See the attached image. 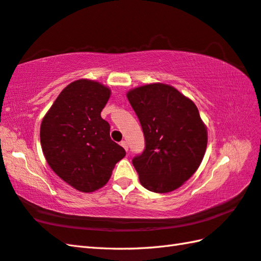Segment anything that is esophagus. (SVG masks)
<instances>
[{"instance_id":"obj_1","label":"esophagus","mask_w":261,"mask_h":261,"mask_svg":"<svg viewBox=\"0 0 261 261\" xmlns=\"http://www.w3.org/2000/svg\"><path fill=\"white\" fill-rule=\"evenodd\" d=\"M120 145L124 148V150H125V151H127V142H126L125 140H122Z\"/></svg>"}]
</instances>
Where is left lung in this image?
Returning a JSON list of instances; mask_svg holds the SVG:
<instances>
[{"label":"left lung","instance_id":"obj_1","mask_svg":"<svg viewBox=\"0 0 261 261\" xmlns=\"http://www.w3.org/2000/svg\"><path fill=\"white\" fill-rule=\"evenodd\" d=\"M139 118L146 149L132 159L141 185L153 193H169L190 179L201 165L207 130L191 98L163 83L126 93Z\"/></svg>","mask_w":261,"mask_h":261}]
</instances>
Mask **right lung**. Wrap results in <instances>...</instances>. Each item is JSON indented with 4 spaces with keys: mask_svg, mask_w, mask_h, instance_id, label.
Wrapping results in <instances>:
<instances>
[{
    "mask_svg": "<svg viewBox=\"0 0 261 261\" xmlns=\"http://www.w3.org/2000/svg\"><path fill=\"white\" fill-rule=\"evenodd\" d=\"M110 96L111 90L101 83L77 80L60 92L41 122L40 142L48 165L83 193L103 187L125 156L101 118Z\"/></svg>",
    "mask_w": 261,
    "mask_h": 261,
    "instance_id": "add662e5",
    "label": "right lung"
}]
</instances>
